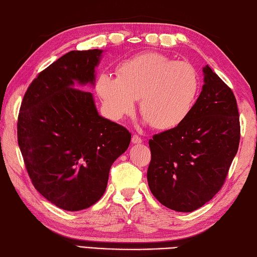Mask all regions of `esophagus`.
I'll return each mask as SVG.
<instances>
[{
  "label": "esophagus",
  "mask_w": 257,
  "mask_h": 257,
  "mask_svg": "<svg viewBox=\"0 0 257 257\" xmlns=\"http://www.w3.org/2000/svg\"><path fill=\"white\" fill-rule=\"evenodd\" d=\"M132 142L133 144H142L143 143V138H140L138 135H134L133 138H132Z\"/></svg>",
  "instance_id": "1"
}]
</instances>
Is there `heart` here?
<instances>
[{"instance_id":"b5f03b06","label":"heart","mask_w":257,"mask_h":257,"mask_svg":"<svg viewBox=\"0 0 257 257\" xmlns=\"http://www.w3.org/2000/svg\"><path fill=\"white\" fill-rule=\"evenodd\" d=\"M95 91L113 120L134 112L136 100L156 129L179 127L189 117L199 91L197 70L188 61H175L162 53H144L120 62L117 77L102 72Z\"/></svg>"}]
</instances>
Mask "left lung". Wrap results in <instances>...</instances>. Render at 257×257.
I'll use <instances>...</instances> for the list:
<instances>
[{
    "mask_svg": "<svg viewBox=\"0 0 257 257\" xmlns=\"http://www.w3.org/2000/svg\"><path fill=\"white\" fill-rule=\"evenodd\" d=\"M203 71V90L189 117L149 140V188L176 212H193L209 202L224 185L238 150L235 95L208 65Z\"/></svg>",
    "mask_w": 257,
    "mask_h": 257,
    "instance_id": "obj_1",
    "label": "left lung"
}]
</instances>
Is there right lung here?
<instances>
[{
	"label": "right lung",
	"instance_id": "obj_1",
	"mask_svg": "<svg viewBox=\"0 0 257 257\" xmlns=\"http://www.w3.org/2000/svg\"><path fill=\"white\" fill-rule=\"evenodd\" d=\"M102 50L70 51L38 74L18 118V143L34 188L59 208L85 209L102 197L111 165L132 134L99 115L91 92Z\"/></svg>",
	"mask_w": 257,
	"mask_h": 257
}]
</instances>
